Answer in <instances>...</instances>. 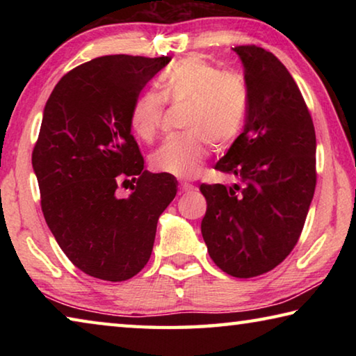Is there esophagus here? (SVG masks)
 I'll return each instance as SVG.
<instances>
[{
  "mask_svg": "<svg viewBox=\"0 0 356 356\" xmlns=\"http://www.w3.org/2000/svg\"><path fill=\"white\" fill-rule=\"evenodd\" d=\"M195 190V186H193L191 184H186V182H182L179 185V191L180 193H190V191H193Z\"/></svg>",
  "mask_w": 356,
  "mask_h": 356,
  "instance_id": "esophagus-1",
  "label": "esophagus"
}]
</instances>
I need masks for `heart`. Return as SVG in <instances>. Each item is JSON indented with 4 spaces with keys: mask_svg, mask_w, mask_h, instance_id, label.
<instances>
[{
    "mask_svg": "<svg viewBox=\"0 0 356 356\" xmlns=\"http://www.w3.org/2000/svg\"><path fill=\"white\" fill-rule=\"evenodd\" d=\"M160 94L144 91L134 100L129 124L144 143H152L163 122L165 104L185 105L184 130L150 155L156 172L191 179L202 171L209 146L225 149L237 140L250 106V88L238 72L220 70L200 56L172 63L159 78Z\"/></svg>",
    "mask_w": 356,
    "mask_h": 356,
    "instance_id": "heart-1",
    "label": "heart"
}]
</instances>
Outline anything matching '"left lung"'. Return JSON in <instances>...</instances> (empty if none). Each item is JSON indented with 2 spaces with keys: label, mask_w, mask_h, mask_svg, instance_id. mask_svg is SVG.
I'll list each match as a JSON object with an SVG mask.
<instances>
[{
  "label": "left lung",
  "mask_w": 356,
  "mask_h": 356,
  "mask_svg": "<svg viewBox=\"0 0 356 356\" xmlns=\"http://www.w3.org/2000/svg\"><path fill=\"white\" fill-rule=\"evenodd\" d=\"M250 106L243 134L215 170L236 184H202L201 232L212 261L234 278L273 270L291 254L314 196L316 130L297 83L262 47L238 45Z\"/></svg>",
  "instance_id": "8db88e82"
}]
</instances>
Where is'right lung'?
I'll return each instance as SVG.
<instances>
[{
	"instance_id": "add662e5",
	"label": "right lung",
	"mask_w": 356,
	"mask_h": 356,
	"mask_svg": "<svg viewBox=\"0 0 356 356\" xmlns=\"http://www.w3.org/2000/svg\"><path fill=\"white\" fill-rule=\"evenodd\" d=\"M170 56H100L67 72L47 100L33 168L42 213L70 262L125 281L154 248L156 221L177 193L171 174L144 170L129 116ZM120 188H130L127 198Z\"/></svg>"
}]
</instances>
